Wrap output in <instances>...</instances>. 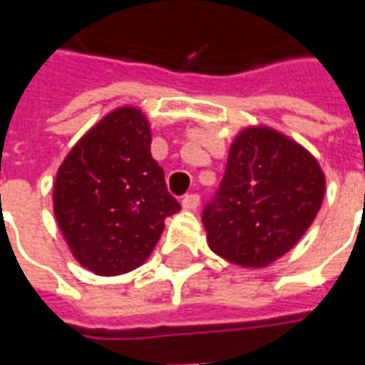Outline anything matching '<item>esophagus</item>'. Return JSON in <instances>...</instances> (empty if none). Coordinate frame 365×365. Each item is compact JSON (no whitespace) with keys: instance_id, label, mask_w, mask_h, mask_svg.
<instances>
[{"instance_id":"esophagus-1","label":"esophagus","mask_w":365,"mask_h":365,"mask_svg":"<svg viewBox=\"0 0 365 365\" xmlns=\"http://www.w3.org/2000/svg\"><path fill=\"white\" fill-rule=\"evenodd\" d=\"M199 195L197 193H190V195H185V197L182 199V207L185 209V211H195L199 207Z\"/></svg>"}]
</instances>
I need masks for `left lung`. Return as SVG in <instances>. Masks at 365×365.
<instances>
[{"mask_svg":"<svg viewBox=\"0 0 365 365\" xmlns=\"http://www.w3.org/2000/svg\"><path fill=\"white\" fill-rule=\"evenodd\" d=\"M324 190L321 164L303 144L268 125L245 127L203 213L207 245L235 266L268 268L313 225Z\"/></svg>","mask_w":365,"mask_h":365,"instance_id":"1","label":"left lung"}]
</instances>
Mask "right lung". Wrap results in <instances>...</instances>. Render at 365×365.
<instances>
[{
  "label": "right lung",
  "instance_id": "1",
  "mask_svg": "<svg viewBox=\"0 0 365 365\" xmlns=\"http://www.w3.org/2000/svg\"><path fill=\"white\" fill-rule=\"evenodd\" d=\"M150 143L148 117L123 105L97 120L56 172L54 217L76 262L91 274L111 277L143 266L166 217L180 211Z\"/></svg>",
  "mask_w": 365,
  "mask_h": 365
}]
</instances>
